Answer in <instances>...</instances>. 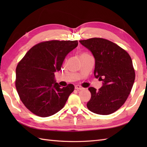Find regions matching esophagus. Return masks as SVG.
I'll use <instances>...</instances> for the list:
<instances>
[{
  "label": "esophagus",
  "instance_id": "34e87169",
  "mask_svg": "<svg viewBox=\"0 0 147 147\" xmlns=\"http://www.w3.org/2000/svg\"><path fill=\"white\" fill-rule=\"evenodd\" d=\"M75 89L77 90H83L84 88H83L82 86H81L80 85H76L75 86Z\"/></svg>",
  "mask_w": 147,
  "mask_h": 147
}]
</instances>
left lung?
<instances>
[{
    "instance_id": "8db88e82",
    "label": "left lung",
    "mask_w": 147,
    "mask_h": 147,
    "mask_svg": "<svg viewBox=\"0 0 147 147\" xmlns=\"http://www.w3.org/2000/svg\"><path fill=\"white\" fill-rule=\"evenodd\" d=\"M95 58L94 76L102 81L98 90L90 87L91 98L86 104L93 113L109 115L117 111L129 95L135 79L131 58L124 49L108 40H80Z\"/></svg>"
}]
</instances>
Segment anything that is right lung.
<instances>
[{
    "instance_id": "right-lung-1",
    "label": "right lung",
    "mask_w": 147,
    "mask_h": 147,
    "mask_svg": "<svg viewBox=\"0 0 147 147\" xmlns=\"http://www.w3.org/2000/svg\"><path fill=\"white\" fill-rule=\"evenodd\" d=\"M78 45L74 41L52 40L30 49L16 70V87L26 107L38 116L55 114L64 107L74 86L61 87L54 73L61 69L66 55Z\"/></svg>"
}]
</instances>
